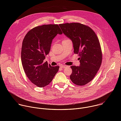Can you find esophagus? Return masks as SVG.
I'll list each match as a JSON object with an SVG mask.
<instances>
[{
  "label": "esophagus",
  "instance_id": "34e87169",
  "mask_svg": "<svg viewBox=\"0 0 121 121\" xmlns=\"http://www.w3.org/2000/svg\"><path fill=\"white\" fill-rule=\"evenodd\" d=\"M68 67V66L65 65H62L60 66L61 68H65V67Z\"/></svg>",
  "mask_w": 121,
  "mask_h": 121
}]
</instances>
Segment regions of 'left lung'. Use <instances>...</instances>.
I'll return each mask as SVG.
<instances>
[{"label": "left lung", "mask_w": 121, "mask_h": 121, "mask_svg": "<svg viewBox=\"0 0 121 121\" xmlns=\"http://www.w3.org/2000/svg\"><path fill=\"white\" fill-rule=\"evenodd\" d=\"M63 33L72 42L74 54L79 56V66L72 65L70 78L73 83L83 86L91 81L99 70L102 62L100 43L95 32L79 23L59 25Z\"/></svg>", "instance_id": "obj_1"}]
</instances>
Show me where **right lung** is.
Returning a JSON list of instances; mask_svg holds the SVG:
<instances>
[{
	"label": "right lung",
	"instance_id": "obj_1",
	"mask_svg": "<svg viewBox=\"0 0 121 121\" xmlns=\"http://www.w3.org/2000/svg\"><path fill=\"white\" fill-rule=\"evenodd\" d=\"M62 33L57 24L43 25L32 29L24 37L21 52L22 66L28 78L38 87L49 84L59 70V66H52L43 60L53 39Z\"/></svg>",
	"mask_w": 121,
	"mask_h": 121
}]
</instances>
